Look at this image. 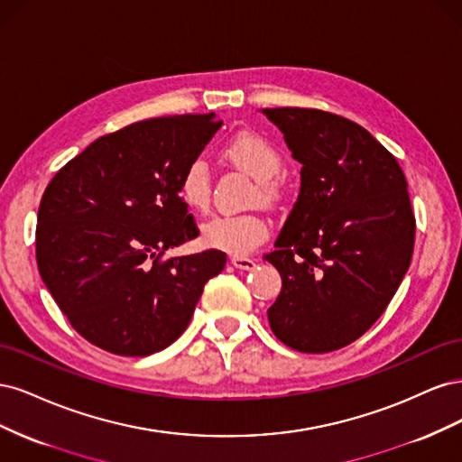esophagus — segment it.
<instances>
[{
  "label": "esophagus",
  "mask_w": 462,
  "mask_h": 462,
  "mask_svg": "<svg viewBox=\"0 0 462 462\" xmlns=\"http://www.w3.org/2000/svg\"><path fill=\"white\" fill-rule=\"evenodd\" d=\"M231 263L236 270H253L256 265V262L253 258H246V256H233Z\"/></svg>",
  "instance_id": "esophagus-1"
}]
</instances>
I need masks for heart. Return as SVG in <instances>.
<instances>
[{"label":"heart","instance_id":"obj_1","mask_svg":"<svg viewBox=\"0 0 462 462\" xmlns=\"http://www.w3.org/2000/svg\"><path fill=\"white\" fill-rule=\"evenodd\" d=\"M223 158L256 180L253 199L277 204L283 199V185L277 179L283 156L273 143L258 133H239L221 150ZM179 197L194 212H204L209 204V170L204 160H192L179 177ZM270 236L268 219L260 214L214 216L202 226V241L209 248L233 256H245Z\"/></svg>","mask_w":462,"mask_h":462}]
</instances>
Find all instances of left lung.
Listing matches in <instances>:
<instances>
[{
  "label": "left lung",
  "mask_w": 462,
  "mask_h": 462,
  "mask_svg": "<svg viewBox=\"0 0 462 462\" xmlns=\"http://www.w3.org/2000/svg\"><path fill=\"white\" fill-rule=\"evenodd\" d=\"M263 114L302 163L299 200L265 256L282 275L270 328L295 351H337L375 324L409 270L416 219L407 179L351 119L310 107Z\"/></svg>",
  "instance_id": "1"
}]
</instances>
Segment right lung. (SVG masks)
Here are the masks:
<instances>
[{
	"mask_svg": "<svg viewBox=\"0 0 462 462\" xmlns=\"http://www.w3.org/2000/svg\"><path fill=\"white\" fill-rule=\"evenodd\" d=\"M223 121L153 117L94 141L55 173L38 208L36 262L79 335L107 353L146 356L189 326L227 256L165 258L199 236L179 177Z\"/></svg>",
	"mask_w": 462,
	"mask_h": 462,
	"instance_id": "1",
	"label": "right lung"
}]
</instances>
